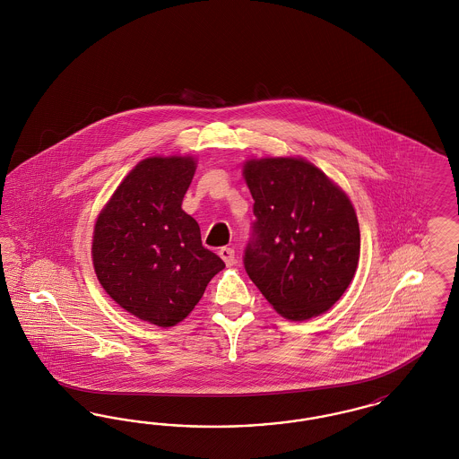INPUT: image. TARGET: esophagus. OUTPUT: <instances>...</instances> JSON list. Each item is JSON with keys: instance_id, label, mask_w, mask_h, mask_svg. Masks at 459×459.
<instances>
[{"instance_id": "esophagus-1", "label": "esophagus", "mask_w": 459, "mask_h": 459, "mask_svg": "<svg viewBox=\"0 0 459 459\" xmlns=\"http://www.w3.org/2000/svg\"><path fill=\"white\" fill-rule=\"evenodd\" d=\"M219 254H221V257L227 266H232V264L236 263V253H234V249H230V247H221Z\"/></svg>"}]
</instances>
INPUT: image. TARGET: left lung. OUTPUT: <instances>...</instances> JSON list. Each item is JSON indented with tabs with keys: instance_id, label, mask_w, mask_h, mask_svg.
<instances>
[{
	"instance_id": "obj_1",
	"label": "left lung",
	"mask_w": 459,
	"mask_h": 459,
	"mask_svg": "<svg viewBox=\"0 0 459 459\" xmlns=\"http://www.w3.org/2000/svg\"><path fill=\"white\" fill-rule=\"evenodd\" d=\"M244 178L255 217L244 253L249 278L290 320L324 314L359 261V223L346 193L305 159H253Z\"/></svg>"
}]
</instances>
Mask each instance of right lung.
<instances>
[{
  "label": "right lung",
  "instance_id": "1",
  "mask_svg": "<svg viewBox=\"0 0 459 459\" xmlns=\"http://www.w3.org/2000/svg\"><path fill=\"white\" fill-rule=\"evenodd\" d=\"M195 169L190 156L143 159L96 221L91 253L100 283L128 314L159 327L188 316L225 268L181 208Z\"/></svg>",
  "mask_w": 459,
  "mask_h": 459
}]
</instances>
